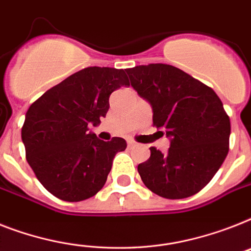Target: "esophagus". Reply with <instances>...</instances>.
Wrapping results in <instances>:
<instances>
[{
  "mask_svg": "<svg viewBox=\"0 0 251 251\" xmlns=\"http://www.w3.org/2000/svg\"><path fill=\"white\" fill-rule=\"evenodd\" d=\"M127 146H129V147H135L136 146L135 140H132V139L127 140Z\"/></svg>",
  "mask_w": 251,
  "mask_h": 251,
  "instance_id": "obj_1",
  "label": "esophagus"
}]
</instances>
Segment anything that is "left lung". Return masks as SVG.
Listing matches in <instances>:
<instances>
[{
  "label": "left lung",
  "instance_id": "1",
  "mask_svg": "<svg viewBox=\"0 0 251 251\" xmlns=\"http://www.w3.org/2000/svg\"><path fill=\"white\" fill-rule=\"evenodd\" d=\"M131 86L153 108V126L170 136L168 153L151 147L138 165L148 189L165 199L193 196L227 157L231 122L215 91L176 67L156 63L126 69Z\"/></svg>",
  "mask_w": 251,
  "mask_h": 251
}]
</instances>
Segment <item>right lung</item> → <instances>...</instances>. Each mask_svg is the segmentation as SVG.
Listing matches in <instances>:
<instances>
[{
  "label": "right lung",
  "instance_id": "1",
  "mask_svg": "<svg viewBox=\"0 0 251 251\" xmlns=\"http://www.w3.org/2000/svg\"><path fill=\"white\" fill-rule=\"evenodd\" d=\"M124 69L87 67L49 89L28 108L22 127L28 164L55 197L77 202L95 196L107 182L112 161L127 144L89 134L109 109V97L129 86Z\"/></svg>",
  "mask_w": 251,
  "mask_h": 251
}]
</instances>
